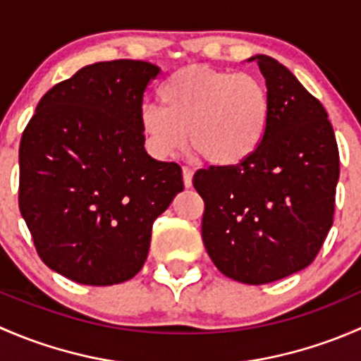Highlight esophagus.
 Listing matches in <instances>:
<instances>
[{
    "mask_svg": "<svg viewBox=\"0 0 361 361\" xmlns=\"http://www.w3.org/2000/svg\"><path fill=\"white\" fill-rule=\"evenodd\" d=\"M183 183H185V187L187 188H190L192 187V178H194V171L190 169V167L188 166H183Z\"/></svg>",
    "mask_w": 361,
    "mask_h": 361,
    "instance_id": "34e87169",
    "label": "esophagus"
}]
</instances>
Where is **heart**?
Segmentation results:
<instances>
[{"label": "heart", "mask_w": 361, "mask_h": 361, "mask_svg": "<svg viewBox=\"0 0 361 361\" xmlns=\"http://www.w3.org/2000/svg\"><path fill=\"white\" fill-rule=\"evenodd\" d=\"M159 101L140 111L148 150L159 159L174 157L188 136L206 162L238 166L258 150L271 120L267 87L248 73L181 68L160 85Z\"/></svg>", "instance_id": "heart-1"}]
</instances>
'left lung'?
Segmentation results:
<instances>
[{
  "label": "left lung",
  "mask_w": 361,
  "mask_h": 361,
  "mask_svg": "<svg viewBox=\"0 0 361 361\" xmlns=\"http://www.w3.org/2000/svg\"><path fill=\"white\" fill-rule=\"evenodd\" d=\"M271 97L267 134L248 160L201 169L202 241L218 271L265 285L307 267L334 224L338 150L323 104L288 68L253 56Z\"/></svg>",
  "instance_id": "obj_1"
}]
</instances>
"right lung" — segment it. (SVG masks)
<instances>
[{
  "label": "right lung",
  "instance_id": "1",
  "mask_svg": "<svg viewBox=\"0 0 361 361\" xmlns=\"http://www.w3.org/2000/svg\"><path fill=\"white\" fill-rule=\"evenodd\" d=\"M160 68L96 63L39 99L19 148V207L39 258L75 283L134 278L152 225L183 190L181 167L145 150L140 111Z\"/></svg>",
  "mask_w": 361,
  "mask_h": 361
}]
</instances>
